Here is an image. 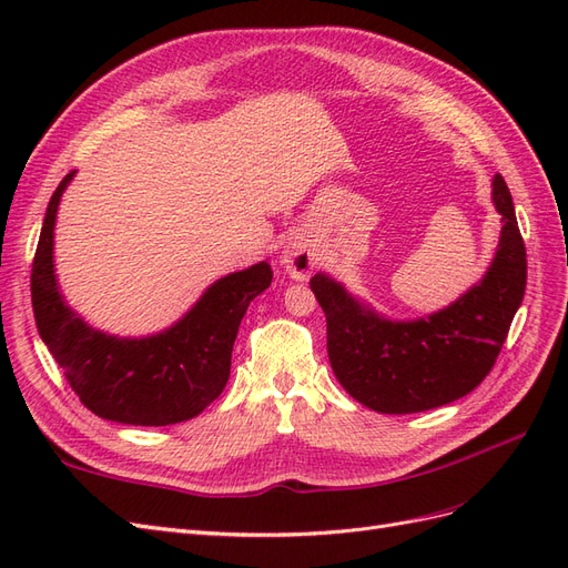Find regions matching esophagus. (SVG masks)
<instances>
[{"mask_svg": "<svg viewBox=\"0 0 568 568\" xmlns=\"http://www.w3.org/2000/svg\"><path fill=\"white\" fill-rule=\"evenodd\" d=\"M282 265L291 277L305 282L311 277V272L317 267V253L305 236H294L282 251Z\"/></svg>", "mask_w": 568, "mask_h": 568, "instance_id": "esophagus-1", "label": "esophagus"}]
</instances>
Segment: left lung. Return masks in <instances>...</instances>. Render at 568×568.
I'll use <instances>...</instances> for the list:
<instances>
[{
  "instance_id": "1",
  "label": "left lung",
  "mask_w": 568,
  "mask_h": 568,
  "mask_svg": "<svg viewBox=\"0 0 568 568\" xmlns=\"http://www.w3.org/2000/svg\"><path fill=\"white\" fill-rule=\"evenodd\" d=\"M493 203L503 232L488 272L434 315L393 322L329 274L311 280L326 315L332 369L357 403L384 415H412L448 405L486 379L526 291V246L503 175L493 180Z\"/></svg>"
}]
</instances>
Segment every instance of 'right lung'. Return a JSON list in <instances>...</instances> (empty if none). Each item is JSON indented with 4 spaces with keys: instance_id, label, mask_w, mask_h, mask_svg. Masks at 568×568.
Wrapping results in <instances>:
<instances>
[{
    "instance_id": "right-lung-1",
    "label": "right lung",
    "mask_w": 568,
    "mask_h": 568,
    "mask_svg": "<svg viewBox=\"0 0 568 568\" xmlns=\"http://www.w3.org/2000/svg\"><path fill=\"white\" fill-rule=\"evenodd\" d=\"M51 194L32 261L30 294L38 332L80 403L101 419L168 426L192 419L225 388L232 348L251 301L272 282L267 263L217 280L178 324L146 338L104 334L65 305L54 274V225L61 194Z\"/></svg>"
}]
</instances>
